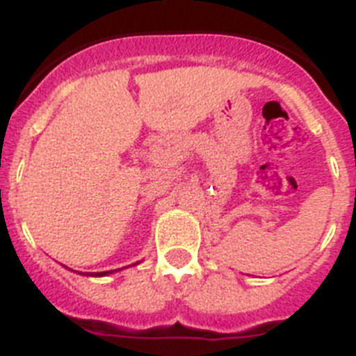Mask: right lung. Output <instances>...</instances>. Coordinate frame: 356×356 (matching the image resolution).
<instances>
[{"instance_id": "add662e5", "label": "right lung", "mask_w": 356, "mask_h": 356, "mask_svg": "<svg viewBox=\"0 0 356 356\" xmlns=\"http://www.w3.org/2000/svg\"><path fill=\"white\" fill-rule=\"evenodd\" d=\"M134 265H138V264H134ZM125 268V267H123ZM118 270H122V268H118ZM118 270H105V272H84V274H82V272H80V274H82V276H95V277H102V276H109V274H114V272H118Z\"/></svg>"}]
</instances>
